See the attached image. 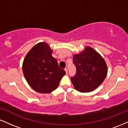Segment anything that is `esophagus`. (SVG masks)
I'll list each match as a JSON object with an SVG mask.
<instances>
[{
    "instance_id": "esophagus-1",
    "label": "esophagus",
    "mask_w": 128,
    "mask_h": 128,
    "mask_svg": "<svg viewBox=\"0 0 128 128\" xmlns=\"http://www.w3.org/2000/svg\"><path fill=\"white\" fill-rule=\"evenodd\" d=\"M64 70H65V71H66V73H67H67H68V69H67V68H66L65 69H64Z\"/></svg>"
}]
</instances>
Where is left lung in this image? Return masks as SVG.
I'll return each instance as SVG.
<instances>
[{
  "label": "left lung",
  "instance_id": "1",
  "mask_svg": "<svg viewBox=\"0 0 128 128\" xmlns=\"http://www.w3.org/2000/svg\"><path fill=\"white\" fill-rule=\"evenodd\" d=\"M76 73L71 78L74 88L82 92L94 90L106 78L108 68L106 62L98 52L91 47H86L79 54L73 55Z\"/></svg>",
  "mask_w": 128,
  "mask_h": 128
}]
</instances>
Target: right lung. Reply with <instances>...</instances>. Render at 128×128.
<instances>
[{
  "label": "right lung",
  "instance_id": "1",
  "mask_svg": "<svg viewBox=\"0 0 128 128\" xmlns=\"http://www.w3.org/2000/svg\"><path fill=\"white\" fill-rule=\"evenodd\" d=\"M52 50L44 42L35 45L26 55L23 72L32 89L40 93H49L58 88L66 72L52 56Z\"/></svg>",
  "mask_w": 128,
  "mask_h": 128
}]
</instances>
